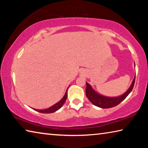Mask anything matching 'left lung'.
Returning <instances> with one entry per match:
<instances>
[{"mask_svg": "<svg viewBox=\"0 0 148 148\" xmlns=\"http://www.w3.org/2000/svg\"><path fill=\"white\" fill-rule=\"evenodd\" d=\"M134 82L135 77L129 89L121 96L116 97H108L100 95L92 88L91 85L86 82V96L89 101H91V103L93 104L95 106L101 108H110L114 107L121 103L128 96L130 92L132 91V89H133Z\"/></svg>", "mask_w": 148, "mask_h": 148, "instance_id": "left-lung-1", "label": "left lung"}]
</instances>
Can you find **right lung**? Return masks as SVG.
Wrapping results in <instances>:
<instances>
[{"mask_svg":"<svg viewBox=\"0 0 148 148\" xmlns=\"http://www.w3.org/2000/svg\"><path fill=\"white\" fill-rule=\"evenodd\" d=\"M67 99V90L65 94L64 95V97H62V99L61 100V101H59L57 103L55 104L53 106L48 108L47 109H44V110H37V109H34L33 110H36V111L40 112V113H43V114H50V113H53V112H56L57 110H58L59 109L61 108L62 106V105L64 104L65 101H66Z\"/></svg>","mask_w":148,"mask_h":148,"instance_id":"1","label":"right lung"}]
</instances>
